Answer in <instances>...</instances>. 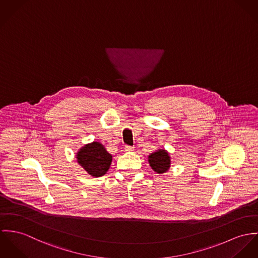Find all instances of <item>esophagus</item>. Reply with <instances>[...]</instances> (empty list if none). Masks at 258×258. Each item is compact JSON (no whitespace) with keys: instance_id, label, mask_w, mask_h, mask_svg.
Here are the masks:
<instances>
[{"instance_id":"1","label":"esophagus","mask_w":258,"mask_h":258,"mask_svg":"<svg viewBox=\"0 0 258 258\" xmlns=\"http://www.w3.org/2000/svg\"><path fill=\"white\" fill-rule=\"evenodd\" d=\"M134 150V147L133 146H130V145H125L124 146V151L125 152H131V151H133Z\"/></svg>"}]
</instances>
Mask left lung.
I'll return each mask as SVG.
<instances>
[{
	"instance_id": "8db88e82",
	"label": "left lung",
	"mask_w": 258,
	"mask_h": 258,
	"mask_svg": "<svg viewBox=\"0 0 258 258\" xmlns=\"http://www.w3.org/2000/svg\"><path fill=\"white\" fill-rule=\"evenodd\" d=\"M148 163L153 171L162 174L168 171L171 165V157L167 150L158 149L148 155Z\"/></svg>"
}]
</instances>
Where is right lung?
<instances>
[{"mask_svg": "<svg viewBox=\"0 0 258 258\" xmlns=\"http://www.w3.org/2000/svg\"><path fill=\"white\" fill-rule=\"evenodd\" d=\"M77 162L93 177H101L109 170L113 156L101 143L85 144L76 153Z\"/></svg>", "mask_w": 258, "mask_h": 258, "instance_id": "1", "label": "right lung"}]
</instances>
